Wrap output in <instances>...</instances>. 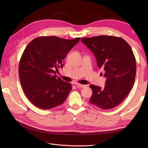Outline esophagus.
I'll return each instance as SVG.
<instances>
[{
    "label": "esophagus",
    "mask_w": 148,
    "mask_h": 148,
    "mask_svg": "<svg viewBox=\"0 0 148 148\" xmlns=\"http://www.w3.org/2000/svg\"><path fill=\"white\" fill-rule=\"evenodd\" d=\"M75 84H76V86H77V87L81 88H84V87L86 86V85H85V84H79V83H76Z\"/></svg>",
    "instance_id": "esophagus-1"
}]
</instances>
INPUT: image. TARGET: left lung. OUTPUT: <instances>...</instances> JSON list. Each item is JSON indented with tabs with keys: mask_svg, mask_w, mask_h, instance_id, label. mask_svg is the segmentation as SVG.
Instances as JSON below:
<instances>
[{
	"mask_svg": "<svg viewBox=\"0 0 148 148\" xmlns=\"http://www.w3.org/2000/svg\"><path fill=\"white\" fill-rule=\"evenodd\" d=\"M96 58L97 65L105 71L104 88L91 84L90 103L102 109H113L127 96L136 77V59L131 47L121 38L98 36L82 38Z\"/></svg>",
	"mask_w": 148,
	"mask_h": 148,
	"instance_id": "1",
	"label": "left lung"
}]
</instances>
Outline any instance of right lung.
<instances>
[{"label": "right lung", "mask_w": 148, "mask_h": 148, "mask_svg": "<svg viewBox=\"0 0 148 148\" xmlns=\"http://www.w3.org/2000/svg\"><path fill=\"white\" fill-rule=\"evenodd\" d=\"M79 39L41 36L26 47L19 63L20 81L26 96L38 108H53L68 97L71 85L58 77L56 72L63 67L62 60Z\"/></svg>", "instance_id": "add662e5"}]
</instances>
